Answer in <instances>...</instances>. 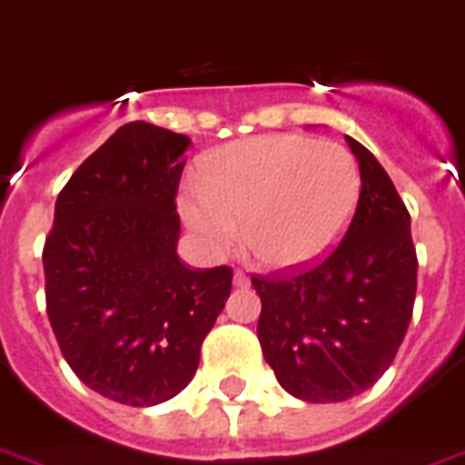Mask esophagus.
<instances>
[{
  "instance_id": "34e87169",
  "label": "esophagus",
  "mask_w": 465,
  "mask_h": 465,
  "mask_svg": "<svg viewBox=\"0 0 465 465\" xmlns=\"http://www.w3.org/2000/svg\"><path fill=\"white\" fill-rule=\"evenodd\" d=\"M233 286H239V289H248V286H251V277H248L245 272H233Z\"/></svg>"
}]
</instances>
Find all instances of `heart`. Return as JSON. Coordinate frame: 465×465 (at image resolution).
I'll return each instance as SVG.
<instances>
[{
  "label": "heart",
  "instance_id": "1",
  "mask_svg": "<svg viewBox=\"0 0 465 465\" xmlns=\"http://www.w3.org/2000/svg\"><path fill=\"white\" fill-rule=\"evenodd\" d=\"M361 198L356 157L339 143L258 135L214 150L179 210L200 245L222 255L239 241L260 265L305 270L341 241Z\"/></svg>",
  "mask_w": 465,
  "mask_h": 465
}]
</instances>
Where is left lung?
Segmentation results:
<instances>
[{"label": "left lung", "instance_id": "8db88e82", "mask_svg": "<svg viewBox=\"0 0 465 465\" xmlns=\"http://www.w3.org/2000/svg\"><path fill=\"white\" fill-rule=\"evenodd\" d=\"M346 143L361 198L337 251L296 277H252L262 356L289 394L311 403L370 390L394 361L416 301L409 210L375 154L351 135Z\"/></svg>", "mask_w": 465, "mask_h": 465}]
</instances>
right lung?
<instances>
[{
    "label": "right lung",
    "mask_w": 465,
    "mask_h": 465,
    "mask_svg": "<svg viewBox=\"0 0 465 465\" xmlns=\"http://www.w3.org/2000/svg\"><path fill=\"white\" fill-rule=\"evenodd\" d=\"M188 145L153 124L122 126L64 186L45 241L47 315L66 363L138 409L186 390L232 293V267L191 270L176 252Z\"/></svg>",
    "instance_id": "obj_1"
}]
</instances>
